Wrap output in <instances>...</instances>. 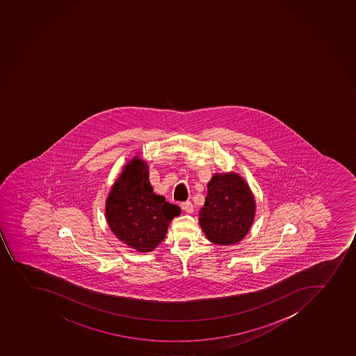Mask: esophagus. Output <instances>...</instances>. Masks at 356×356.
Instances as JSON below:
<instances>
[{
  "mask_svg": "<svg viewBox=\"0 0 356 356\" xmlns=\"http://www.w3.org/2000/svg\"><path fill=\"white\" fill-rule=\"evenodd\" d=\"M181 207H182L183 211H186V213L193 212V205L191 202H181Z\"/></svg>",
  "mask_w": 356,
  "mask_h": 356,
  "instance_id": "1",
  "label": "esophagus"
}]
</instances>
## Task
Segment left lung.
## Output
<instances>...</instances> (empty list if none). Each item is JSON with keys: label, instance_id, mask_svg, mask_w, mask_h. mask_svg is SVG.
<instances>
[{"label": "left lung", "instance_id": "8db88e82", "mask_svg": "<svg viewBox=\"0 0 356 356\" xmlns=\"http://www.w3.org/2000/svg\"><path fill=\"white\" fill-rule=\"evenodd\" d=\"M254 213V198L244 179L238 174H220L214 175L207 186L199 223L212 243L235 244L251 228Z\"/></svg>", "mask_w": 356, "mask_h": 356}]
</instances>
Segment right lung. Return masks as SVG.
Segmentation results:
<instances>
[{"label": "right lung", "mask_w": 356, "mask_h": 356, "mask_svg": "<svg viewBox=\"0 0 356 356\" xmlns=\"http://www.w3.org/2000/svg\"><path fill=\"white\" fill-rule=\"evenodd\" d=\"M179 206L154 195L149 182L147 163L131 160L112 186L106 200V220L112 232L136 251L150 252L166 236Z\"/></svg>", "instance_id": "obj_1"}]
</instances>
